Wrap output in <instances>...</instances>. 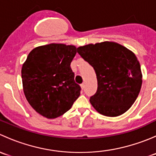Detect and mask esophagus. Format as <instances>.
Segmentation results:
<instances>
[{
  "label": "esophagus",
  "mask_w": 156,
  "mask_h": 156,
  "mask_svg": "<svg viewBox=\"0 0 156 156\" xmlns=\"http://www.w3.org/2000/svg\"><path fill=\"white\" fill-rule=\"evenodd\" d=\"M81 87L82 89H84V87H85V85H84V83H82V84H81Z\"/></svg>",
  "instance_id": "obj_1"
}]
</instances>
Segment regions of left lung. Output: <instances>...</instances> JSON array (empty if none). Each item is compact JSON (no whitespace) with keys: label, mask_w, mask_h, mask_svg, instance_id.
<instances>
[{"label":"left lung","mask_w":156,"mask_h":156,"mask_svg":"<svg viewBox=\"0 0 156 156\" xmlns=\"http://www.w3.org/2000/svg\"><path fill=\"white\" fill-rule=\"evenodd\" d=\"M94 69L97 90L90 102L100 114L115 117L137 98L142 85L140 66L134 53L115 42L104 41L77 48Z\"/></svg>","instance_id":"8db88e82"}]
</instances>
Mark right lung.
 Wrapping results in <instances>:
<instances>
[{"label":"right lung","mask_w":156,"mask_h":156,"mask_svg":"<svg viewBox=\"0 0 156 156\" xmlns=\"http://www.w3.org/2000/svg\"><path fill=\"white\" fill-rule=\"evenodd\" d=\"M73 45L50 44L29 53L22 68L23 90L37 113L55 119L70 109L81 88L75 83L71 62L77 53Z\"/></svg>","instance_id":"right-lung-1"}]
</instances>
